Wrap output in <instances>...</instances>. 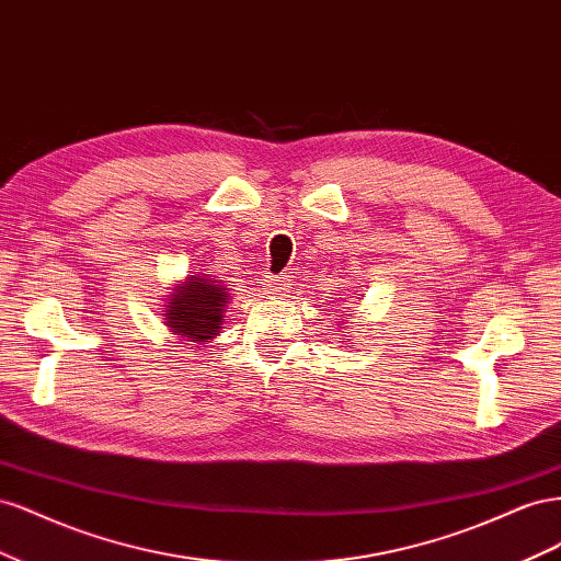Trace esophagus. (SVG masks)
<instances>
[{
  "instance_id": "1",
  "label": "esophagus",
  "mask_w": 561,
  "mask_h": 561,
  "mask_svg": "<svg viewBox=\"0 0 561 561\" xmlns=\"http://www.w3.org/2000/svg\"><path fill=\"white\" fill-rule=\"evenodd\" d=\"M287 287H290V278L287 276H266L264 278V283H262V290H264V295H268V297H278V295H283Z\"/></svg>"
}]
</instances>
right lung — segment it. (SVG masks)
Instances as JSON below:
<instances>
[{
    "mask_svg": "<svg viewBox=\"0 0 561 561\" xmlns=\"http://www.w3.org/2000/svg\"><path fill=\"white\" fill-rule=\"evenodd\" d=\"M229 287L210 274H196L178 283L165 304V325L186 342L203 344L219 334L229 304Z\"/></svg>",
    "mask_w": 561,
    "mask_h": 561,
    "instance_id": "add662e5",
    "label": "right lung"
}]
</instances>
